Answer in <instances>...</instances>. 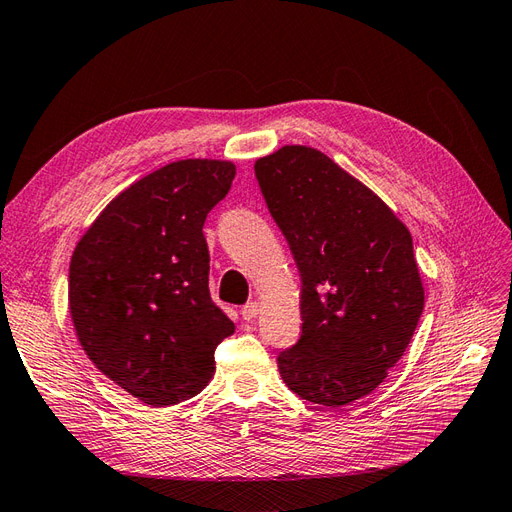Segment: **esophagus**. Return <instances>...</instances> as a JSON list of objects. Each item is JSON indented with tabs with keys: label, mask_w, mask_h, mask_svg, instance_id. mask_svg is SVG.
Segmentation results:
<instances>
[{
	"label": "esophagus",
	"mask_w": 512,
	"mask_h": 512,
	"mask_svg": "<svg viewBox=\"0 0 512 512\" xmlns=\"http://www.w3.org/2000/svg\"><path fill=\"white\" fill-rule=\"evenodd\" d=\"M258 303L256 301H247L243 307H241V316L245 318V320H254L256 316H258Z\"/></svg>",
	"instance_id": "obj_1"
}]
</instances>
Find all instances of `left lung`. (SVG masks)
I'll list each match as a JSON object with an SVG mask.
<instances>
[{"instance_id":"obj_1","label":"left lung","mask_w":512,"mask_h":512,"mask_svg":"<svg viewBox=\"0 0 512 512\" xmlns=\"http://www.w3.org/2000/svg\"><path fill=\"white\" fill-rule=\"evenodd\" d=\"M254 168L301 275V337L277 369L312 404L348 406L378 389L423 314L412 235L376 192L314 147L284 145Z\"/></svg>"}]
</instances>
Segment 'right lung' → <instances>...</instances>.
<instances>
[{
  "instance_id": "right-lung-1",
  "label": "right lung",
  "mask_w": 512,
  "mask_h": 512,
  "mask_svg": "<svg viewBox=\"0 0 512 512\" xmlns=\"http://www.w3.org/2000/svg\"><path fill=\"white\" fill-rule=\"evenodd\" d=\"M228 160L170 162L119 192L70 260L76 337L106 378L147 406H175L215 374L235 324L209 294L207 213L228 194Z\"/></svg>"
}]
</instances>
